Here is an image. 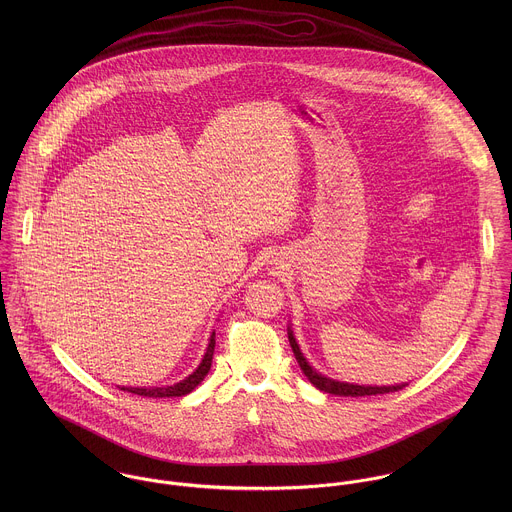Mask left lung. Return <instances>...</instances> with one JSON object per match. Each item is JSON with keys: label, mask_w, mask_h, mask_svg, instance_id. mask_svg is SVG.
<instances>
[{"label": "left lung", "mask_w": 512, "mask_h": 512, "mask_svg": "<svg viewBox=\"0 0 512 512\" xmlns=\"http://www.w3.org/2000/svg\"><path fill=\"white\" fill-rule=\"evenodd\" d=\"M288 339H290V345H292L293 355H295V361L299 368L303 370V374L307 376V380L323 390V392H329V394H335V396H372V394H388V392H396V390H402L406 386V382L402 384H392V386H366V384H351V382H341V380H333L321 372H317L313 366L307 363V359L303 357L297 341H295V335H293L292 327H288Z\"/></svg>", "instance_id": "1"}]
</instances>
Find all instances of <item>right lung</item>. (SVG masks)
Segmentation results:
<instances>
[{"label":"right lung","mask_w":512,"mask_h":512,"mask_svg":"<svg viewBox=\"0 0 512 512\" xmlns=\"http://www.w3.org/2000/svg\"><path fill=\"white\" fill-rule=\"evenodd\" d=\"M215 343L217 341H215V331H213L211 337H209V345H207V351L203 355V361L199 363V366L189 376H185L183 380H179V382H175L171 386H138V388L136 386H122V390L138 394V396H146V398H173V396H185V394L193 392L205 380V376L211 370Z\"/></svg>","instance_id":"obj_1"}]
</instances>
